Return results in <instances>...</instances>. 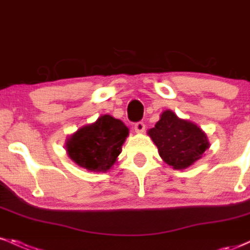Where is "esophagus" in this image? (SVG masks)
Segmentation results:
<instances>
[{"instance_id": "34e87169", "label": "esophagus", "mask_w": 250, "mask_h": 250, "mask_svg": "<svg viewBox=\"0 0 250 250\" xmlns=\"http://www.w3.org/2000/svg\"><path fill=\"white\" fill-rule=\"evenodd\" d=\"M134 130H135V133L142 134L143 131L146 130V125H145V123H143V122H137V123H135Z\"/></svg>"}]
</instances>
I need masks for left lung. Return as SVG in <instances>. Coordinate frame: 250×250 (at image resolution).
<instances>
[{
  "mask_svg": "<svg viewBox=\"0 0 250 250\" xmlns=\"http://www.w3.org/2000/svg\"><path fill=\"white\" fill-rule=\"evenodd\" d=\"M148 135L159 149L161 159L174 169H186L202 157L209 148L207 135L187 120L165 110Z\"/></svg>",
  "mask_w": 250,
  "mask_h": 250,
  "instance_id": "left-lung-1",
  "label": "left lung"
}]
</instances>
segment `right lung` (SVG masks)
<instances>
[{
	"instance_id": "add662e5",
	"label": "right lung",
	"mask_w": 250,
	"mask_h": 250,
	"mask_svg": "<svg viewBox=\"0 0 250 250\" xmlns=\"http://www.w3.org/2000/svg\"><path fill=\"white\" fill-rule=\"evenodd\" d=\"M129 129L121 120L101 115L95 122L80 128L65 142L68 156L80 167L105 173L116 162Z\"/></svg>"
}]
</instances>
